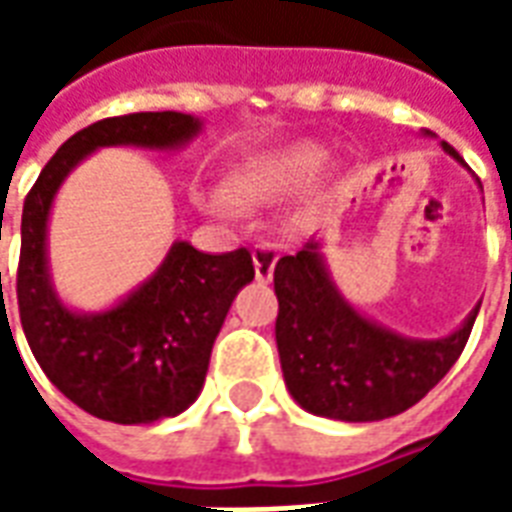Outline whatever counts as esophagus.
Instances as JSON below:
<instances>
[{
  "instance_id": "esophagus-1",
  "label": "esophagus",
  "mask_w": 512,
  "mask_h": 512,
  "mask_svg": "<svg viewBox=\"0 0 512 512\" xmlns=\"http://www.w3.org/2000/svg\"><path fill=\"white\" fill-rule=\"evenodd\" d=\"M279 260V249L274 244H257L252 252V263H255V277L260 282H268L274 277V266Z\"/></svg>"
}]
</instances>
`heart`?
Wrapping results in <instances>:
<instances>
[{
    "label": "heart",
    "instance_id": "b5f03b06",
    "mask_svg": "<svg viewBox=\"0 0 512 512\" xmlns=\"http://www.w3.org/2000/svg\"><path fill=\"white\" fill-rule=\"evenodd\" d=\"M326 161V150L318 145H296L282 150L277 156L263 158L252 167L241 169L233 178L235 194L246 202H271L299 189L307 180H312L321 172ZM205 208L224 219H235L241 213V205L230 191L211 189L202 194Z\"/></svg>",
    "mask_w": 512,
    "mask_h": 512
}]
</instances>
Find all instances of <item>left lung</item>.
<instances>
[{
    "label": "left lung",
    "mask_w": 512,
    "mask_h": 512,
    "mask_svg": "<svg viewBox=\"0 0 512 512\" xmlns=\"http://www.w3.org/2000/svg\"><path fill=\"white\" fill-rule=\"evenodd\" d=\"M441 147L463 164L455 147ZM274 293L279 362L290 395L310 414L343 422H376L419 403L458 362L480 312L474 307L461 329L441 340L400 337L340 296L318 241L279 257Z\"/></svg>",
    "instance_id": "8db88e82"
}]
</instances>
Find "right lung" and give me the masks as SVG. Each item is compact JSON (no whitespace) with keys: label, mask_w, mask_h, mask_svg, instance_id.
<instances>
[{"label":"right lung","mask_w":512,"mask_h":512,"mask_svg":"<svg viewBox=\"0 0 512 512\" xmlns=\"http://www.w3.org/2000/svg\"><path fill=\"white\" fill-rule=\"evenodd\" d=\"M200 120L183 112L106 117L73 134L51 156L24 200L18 257V315L32 354L62 395L106 422L142 425L178 417L197 400L216 334L235 293L255 279L244 246L205 255L172 244L153 277L98 315L68 310L51 288L46 224L54 194L98 147L186 145ZM2 290V274H0Z\"/></svg>","instance_id":"right-lung-1"}]
</instances>
